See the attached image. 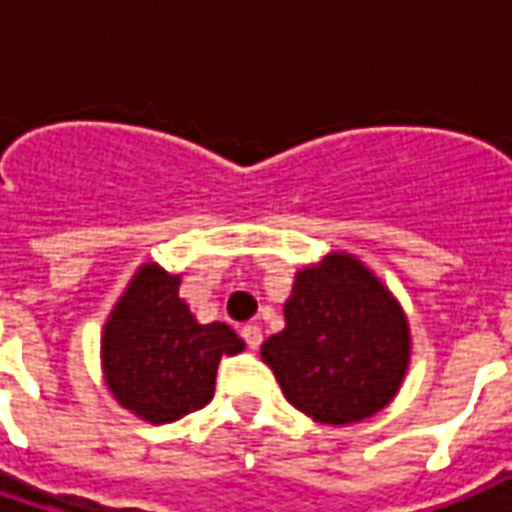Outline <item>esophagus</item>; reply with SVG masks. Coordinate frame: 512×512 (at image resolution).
<instances>
[{"label":"esophagus","mask_w":512,"mask_h":512,"mask_svg":"<svg viewBox=\"0 0 512 512\" xmlns=\"http://www.w3.org/2000/svg\"><path fill=\"white\" fill-rule=\"evenodd\" d=\"M241 337H244V343L255 351V348H260V343H263V332L257 329L255 323H246L244 329H241Z\"/></svg>","instance_id":"1"}]
</instances>
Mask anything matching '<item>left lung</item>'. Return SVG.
Instances as JSON below:
<instances>
[{"instance_id": "obj_1", "label": "left lung", "mask_w": 512, "mask_h": 512, "mask_svg": "<svg viewBox=\"0 0 512 512\" xmlns=\"http://www.w3.org/2000/svg\"><path fill=\"white\" fill-rule=\"evenodd\" d=\"M260 356L290 406L323 425H351L392 403L411 337L403 307L354 255L301 268L285 301V329Z\"/></svg>"}]
</instances>
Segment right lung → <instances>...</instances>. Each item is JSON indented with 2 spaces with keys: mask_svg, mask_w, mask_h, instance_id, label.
Wrapping results in <instances>:
<instances>
[{
  "mask_svg": "<svg viewBox=\"0 0 512 512\" xmlns=\"http://www.w3.org/2000/svg\"><path fill=\"white\" fill-rule=\"evenodd\" d=\"M178 288V274L145 263L101 334L109 392L120 406L153 425L208 406L222 356L244 351V340L227 323H197Z\"/></svg>",
  "mask_w": 512,
  "mask_h": 512,
  "instance_id": "right-lung-1",
  "label": "right lung"
}]
</instances>
